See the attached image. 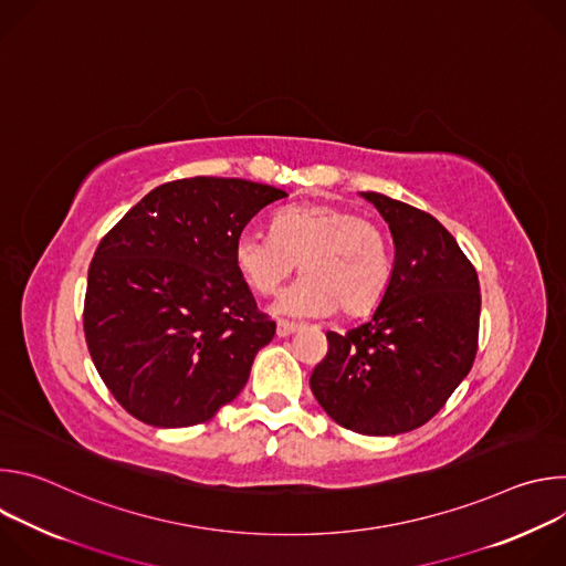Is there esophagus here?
Listing matches in <instances>:
<instances>
[{"label": "esophagus", "mask_w": 566, "mask_h": 566, "mask_svg": "<svg viewBox=\"0 0 566 566\" xmlns=\"http://www.w3.org/2000/svg\"><path fill=\"white\" fill-rule=\"evenodd\" d=\"M295 332H300V327L293 325V322H284V319L277 322V329H275L277 338H289V336H293Z\"/></svg>", "instance_id": "1"}]
</instances>
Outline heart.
<instances>
[{
    "mask_svg": "<svg viewBox=\"0 0 566 566\" xmlns=\"http://www.w3.org/2000/svg\"><path fill=\"white\" fill-rule=\"evenodd\" d=\"M297 262L302 277L271 306L284 317H325L338 308L365 315L382 302L391 280L382 230L343 206H289L273 217V232L241 230L234 239L237 271L260 295L275 293Z\"/></svg>",
    "mask_w": 566,
    "mask_h": 566,
    "instance_id": "1",
    "label": "heart"
}]
</instances>
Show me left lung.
Returning a JSON list of instances; mask_svg holds the SVG:
<instances>
[{
  "instance_id": "left-lung-1",
  "label": "left lung",
  "mask_w": 566,
  "mask_h": 566,
  "mask_svg": "<svg viewBox=\"0 0 566 566\" xmlns=\"http://www.w3.org/2000/svg\"><path fill=\"white\" fill-rule=\"evenodd\" d=\"M360 197L394 239L389 289L363 325L327 332L329 354L308 382L338 426L394 437L430 421L468 376L481 295L476 271L432 214L378 192Z\"/></svg>"
}]
</instances>
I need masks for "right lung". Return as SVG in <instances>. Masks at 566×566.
<instances>
[{
	"label": "right lung",
	"instance_id": "add662e5",
	"mask_svg": "<svg viewBox=\"0 0 566 566\" xmlns=\"http://www.w3.org/2000/svg\"><path fill=\"white\" fill-rule=\"evenodd\" d=\"M286 192L195 177L145 195L101 241L85 338L120 406L154 428L210 421L275 336L234 264V239Z\"/></svg>",
	"mask_w": 566,
	"mask_h": 566
}]
</instances>
